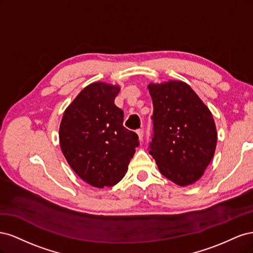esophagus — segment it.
Wrapping results in <instances>:
<instances>
[{
	"instance_id": "esophagus-1",
	"label": "esophagus",
	"mask_w": 253,
	"mask_h": 253,
	"mask_svg": "<svg viewBox=\"0 0 253 253\" xmlns=\"http://www.w3.org/2000/svg\"><path fill=\"white\" fill-rule=\"evenodd\" d=\"M136 133H137V135H138V137H139V139L142 141L143 140V129L142 128H138V129H137V131H136Z\"/></svg>"
}]
</instances>
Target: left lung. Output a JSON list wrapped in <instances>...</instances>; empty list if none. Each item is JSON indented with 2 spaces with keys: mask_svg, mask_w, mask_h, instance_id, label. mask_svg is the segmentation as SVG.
Returning a JSON list of instances; mask_svg holds the SVG:
<instances>
[{
  "mask_svg": "<svg viewBox=\"0 0 253 253\" xmlns=\"http://www.w3.org/2000/svg\"><path fill=\"white\" fill-rule=\"evenodd\" d=\"M154 111L149 153L165 177L178 186L201 178L215 152L212 114L187 83L149 84Z\"/></svg>",
  "mask_w": 253,
  "mask_h": 253,
  "instance_id": "1",
  "label": "left lung"
}]
</instances>
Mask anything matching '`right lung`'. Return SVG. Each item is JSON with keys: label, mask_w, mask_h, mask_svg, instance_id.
I'll return each instance as SVG.
<instances>
[{"label": "right lung", "mask_w": 253, "mask_h": 253, "mask_svg": "<svg viewBox=\"0 0 253 253\" xmlns=\"http://www.w3.org/2000/svg\"><path fill=\"white\" fill-rule=\"evenodd\" d=\"M120 87L95 82L65 110L59 129L68 165L96 188L118 183L139 145L138 135L124 126V111L115 105Z\"/></svg>", "instance_id": "obj_1"}]
</instances>
